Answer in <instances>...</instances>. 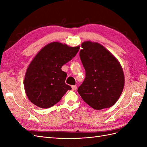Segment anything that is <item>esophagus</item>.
<instances>
[{
	"instance_id": "esophagus-1",
	"label": "esophagus",
	"mask_w": 147,
	"mask_h": 147,
	"mask_svg": "<svg viewBox=\"0 0 147 147\" xmlns=\"http://www.w3.org/2000/svg\"><path fill=\"white\" fill-rule=\"evenodd\" d=\"M77 86L76 85H72V89L73 91L77 90Z\"/></svg>"
}]
</instances>
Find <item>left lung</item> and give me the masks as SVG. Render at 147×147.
Instances as JSON below:
<instances>
[{
    "mask_svg": "<svg viewBox=\"0 0 147 147\" xmlns=\"http://www.w3.org/2000/svg\"><path fill=\"white\" fill-rule=\"evenodd\" d=\"M80 51L86 77L78 88L83 100L94 110L110 108L121 96L124 75L118 60L97 42L82 43Z\"/></svg>",
    "mask_w": 147,
    "mask_h": 147,
    "instance_id": "1",
    "label": "left lung"
}]
</instances>
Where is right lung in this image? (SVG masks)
Masks as SVG:
<instances>
[{"label":"right lung","mask_w":147,"mask_h":147,"mask_svg":"<svg viewBox=\"0 0 147 147\" xmlns=\"http://www.w3.org/2000/svg\"><path fill=\"white\" fill-rule=\"evenodd\" d=\"M80 46L53 42L40 50L26 70L24 86L33 104L48 109L59 102L72 89L65 83L67 74L61 67L77 55Z\"/></svg>","instance_id":"obj_1"}]
</instances>
